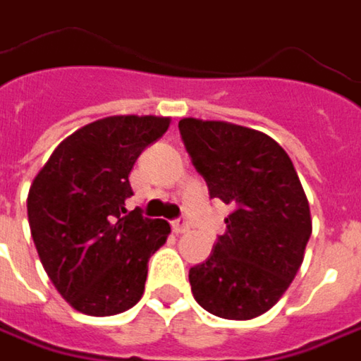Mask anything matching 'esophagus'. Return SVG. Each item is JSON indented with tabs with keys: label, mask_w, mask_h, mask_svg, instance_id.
<instances>
[{
	"label": "esophagus",
	"mask_w": 361,
	"mask_h": 361,
	"mask_svg": "<svg viewBox=\"0 0 361 361\" xmlns=\"http://www.w3.org/2000/svg\"><path fill=\"white\" fill-rule=\"evenodd\" d=\"M171 228H173V232H176V234H181V232L190 230V224H188V220L178 218V220H173V222H171Z\"/></svg>",
	"instance_id": "1"
}]
</instances>
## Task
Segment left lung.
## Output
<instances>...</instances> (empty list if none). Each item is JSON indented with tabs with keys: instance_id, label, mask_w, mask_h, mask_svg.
I'll use <instances>...</instances> for the list:
<instances>
[{
	"instance_id": "8db88e82",
	"label": "left lung",
	"mask_w": 361,
	"mask_h": 361,
	"mask_svg": "<svg viewBox=\"0 0 361 361\" xmlns=\"http://www.w3.org/2000/svg\"><path fill=\"white\" fill-rule=\"evenodd\" d=\"M180 133L210 197L228 204L226 232L190 269L196 301L224 319H252L283 297L311 236L293 161L269 135L224 121L181 118Z\"/></svg>"
}]
</instances>
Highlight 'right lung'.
I'll use <instances>...</instances> for the list:
<instances>
[{"label": "right lung", "instance_id": "1", "mask_svg": "<svg viewBox=\"0 0 361 361\" xmlns=\"http://www.w3.org/2000/svg\"><path fill=\"white\" fill-rule=\"evenodd\" d=\"M167 117L118 115L66 137L27 194V220L39 260L76 311L106 317L141 299L151 255L171 232L165 220L125 208L129 173Z\"/></svg>", "mask_w": 361, "mask_h": 361}]
</instances>
